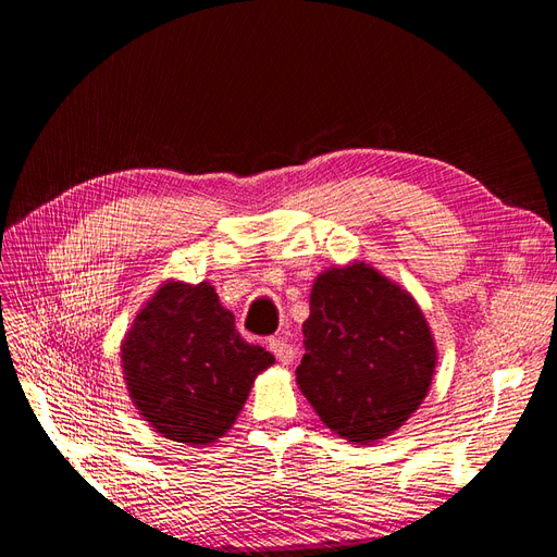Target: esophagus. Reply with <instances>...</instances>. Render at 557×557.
<instances>
[{
	"label": "esophagus",
	"mask_w": 557,
	"mask_h": 557,
	"mask_svg": "<svg viewBox=\"0 0 557 557\" xmlns=\"http://www.w3.org/2000/svg\"><path fill=\"white\" fill-rule=\"evenodd\" d=\"M269 350L274 352L281 364H290L295 360V348L288 339H283V336H272V339H269Z\"/></svg>",
	"instance_id": "1"
}]
</instances>
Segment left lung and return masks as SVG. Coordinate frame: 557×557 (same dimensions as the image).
<instances>
[{"label": "left lung", "instance_id": "1", "mask_svg": "<svg viewBox=\"0 0 557 557\" xmlns=\"http://www.w3.org/2000/svg\"><path fill=\"white\" fill-rule=\"evenodd\" d=\"M301 325L297 385L342 440L372 444L423 404L436 348L416 299L374 267L350 262L320 274Z\"/></svg>", "mask_w": 557, "mask_h": 557}]
</instances>
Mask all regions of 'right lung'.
Returning <instances> with one entry per match:
<instances>
[{"label":"right lung","instance_id":"obj_1","mask_svg":"<svg viewBox=\"0 0 557 557\" xmlns=\"http://www.w3.org/2000/svg\"><path fill=\"white\" fill-rule=\"evenodd\" d=\"M121 362L150 428L185 446H209L234 425L274 356L242 339L211 283L166 281L134 318Z\"/></svg>","mask_w":557,"mask_h":557}]
</instances>
